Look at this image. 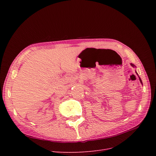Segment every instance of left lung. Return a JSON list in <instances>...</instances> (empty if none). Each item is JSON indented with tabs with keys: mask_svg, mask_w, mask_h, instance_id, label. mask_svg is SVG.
<instances>
[{
	"mask_svg": "<svg viewBox=\"0 0 156 156\" xmlns=\"http://www.w3.org/2000/svg\"><path fill=\"white\" fill-rule=\"evenodd\" d=\"M130 64H131V66H132V67H133V68H134V67H136V66H135V65H134L133 64H132V63H131ZM135 73H136V75H138V73H137V72H136V71H135ZM138 78H139V80H140V83H141L142 84H143V83H142V81L141 78H140V76H138Z\"/></svg>",
	"mask_w": 156,
	"mask_h": 156,
	"instance_id": "obj_1",
	"label": "left lung"
}]
</instances>
